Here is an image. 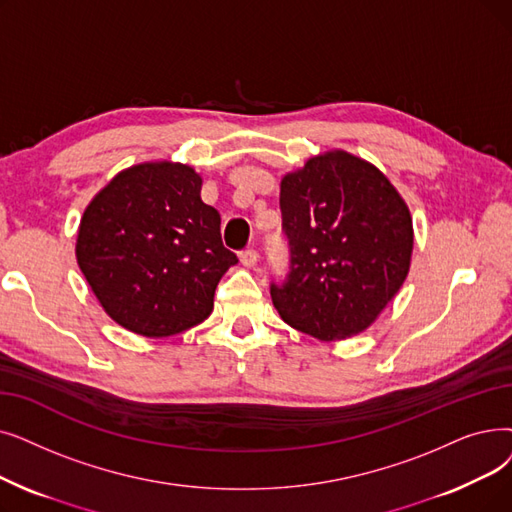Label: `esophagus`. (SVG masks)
<instances>
[{"mask_svg":"<svg viewBox=\"0 0 512 512\" xmlns=\"http://www.w3.org/2000/svg\"><path fill=\"white\" fill-rule=\"evenodd\" d=\"M257 251L255 249H244L242 253H240V263L244 265V268H253V265L257 263Z\"/></svg>","mask_w":512,"mask_h":512,"instance_id":"obj_1","label":"esophagus"}]
</instances>
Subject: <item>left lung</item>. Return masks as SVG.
Instances as JSON below:
<instances>
[{
    "instance_id": "obj_1",
    "label": "left lung",
    "mask_w": 512,
    "mask_h": 512,
    "mask_svg": "<svg viewBox=\"0 0 512 512\" xmlns=\"http://www.w3.org/2000/svg\"><path fill=\"white\" fill-rule=\"evenodd\" d=\"M291 272L270 293L280 318L320 341L360 335L402 288L414 247L410 209L387 177L345 150L280 182Z\"/></svg>"
}]
</instances>
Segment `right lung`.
Segmentation results:
<instances>
[{"label":"right lung","instance_id":"right-lung-1","mask_svg":"<svg viewBox=\"0 0 512 512\" xmlns=\"http://www.w3.org/2000/svg\"><path fill=\"white\" fill-rule=\"evenodd\" d=\"M201 186L188 165L140 163L117 173L81 217L79 270L106 314L136 335L171 337L207 320L217 282L238 263Z\"/></svg>","mask_w":512,"mask_h":512}]
</instances>
